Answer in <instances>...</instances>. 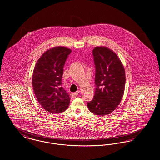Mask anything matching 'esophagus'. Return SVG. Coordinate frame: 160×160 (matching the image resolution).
I'll return each mask as SVG.
<instances>
[{
    "label": "esophagus",
    "instance_id": "esophagus-1",
    "mask_svg": "<svg viewBox=\"0 0 160 160\" xmlns=\"http://www.w3.org/2000/svg\"><path fill=\"white\" fill-rule=\"evenodd\" d=\"M79 94V91H77L76 92H74V93H72L71 94V97L72 98H76L77 97L78 95Z\"/></svg>",
    "mask_w": 160,
    "mask_h": 160
}]
</instances>
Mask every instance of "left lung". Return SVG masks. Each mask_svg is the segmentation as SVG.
Masks as SVG:
<instances>
[{
    "mask_svg": "<svg viewBox=\"0 0 160 160\" xmlns=\"http://www.w3.org/2000/svg\"><path fill=\"white\" fill-rule=\"evenodd\" d=\"M92 54L96 88L88 107L95 114L106 115L113 112L121 101L125 85V69L116 54L107 47H95Z\"/></svg>",
    "mask_w": 160,
    "mask_h": 160,
    "instance_id": "obj_1",
    "label": "left lung"
}]
</instances>
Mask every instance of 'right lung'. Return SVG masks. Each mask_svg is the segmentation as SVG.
I'll return each instance as SVG.
<instances>
[{"label":"right lung","instance_id":"right-lung-1","mask_svg":"<svg viewBox=\"0 0 160 160\" xmlns=\"http://www.w3.org/2000/svg\"><path fill=\"white\" fill-rule=\"evenodd\" d=\"M71 53L66 47L52 48L42 54L33 69L32 82L35 95L42 107L50 113H62L69 105V96L62 87V77Z\"/></svg>","mask_w":160,"mask_h":160}]
</instances>
